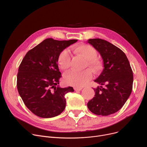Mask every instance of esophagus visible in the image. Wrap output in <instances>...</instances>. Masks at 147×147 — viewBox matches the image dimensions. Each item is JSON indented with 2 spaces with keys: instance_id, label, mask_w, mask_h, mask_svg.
Wrapping results in <instances>:
<instances>
[{
  "instance_id": "1",
  "label": "esophagus",
  "mask_w": 147,
  "mask_h": 147,
  "mask_svg": "<svg viewBox=\"0 0 147 147\" xmlns=\"http://www.w3.org/2000/svg\"><path fill=\"white\" fill-rule=\"evenodd\" d=\"M74 89L75 91H80L82 89V88H74Z\"/></svg>"
}]
</instances>
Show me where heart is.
Instances as JSON below:
<instances>
[{
  "instance_id": "obj_1",
  "label": "heart",
  "mask_w": 147,
  "mask_h": 147,
  "mask_svg": "<svg viewBox=\"0 0 147 147\" xmlns=\"http://www.w3.org/2000/svg\"><path fill=\"white\" fill-rule=\"evenodd\" d=\"M74 53L81 56L86 59V65L91 68L94 71H97L101 67V63L96 58L97 52L95 49L89 45H79L72 49ZM71 57L67 50L62 51L58 58L59 67L64 70L68 69L70 66ZM92 73L89 69L78 72L70 71L67 73L64 77L65 82L69 85L76 87H82L91 79Z\"/></svg>"
}]
</instances>
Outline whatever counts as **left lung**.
I'll use <instances>...</instances> for the list:
<instances>
[{
	"label": "left lung",
	"mask_w": 147,
	"mask_h": 147,
	"mask_svg": "<svg viewBox=\"0 0 147 147\" xmlns=\"http://www.w3.org/2000/svg\"><path fill=\"white\" fill-rule=\"evenodd\" d=\"M88 42L101 55L104 69L94 80L100 85L94 89L95 96L87 105L95 114L109 115L120 110L131 94L133 72L125 53L117 46L101 38Z\"/></svg>",
	"instance_id": "left-lung-1"
}]
</instances>
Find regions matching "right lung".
<instances>
[{
	"label": "right lung",
	"instance_id": "obj_1",
	"mask_svg": "<svg viewBox=\"0 0 147 147\" xmlns=\"http://www.w3.org/2000/svg\"><path fill=\"white\" fill-rule=\"evenodd\" d=\"M76 42L46 38L23 58L17 74V89L26 106L37 116L51 118L64 110V96L74 89L58 86L61 73L58 58L62 51Z\"/></svg>",
	"mask_w": 147,
	"mask_h": 147
}]
</instances>
